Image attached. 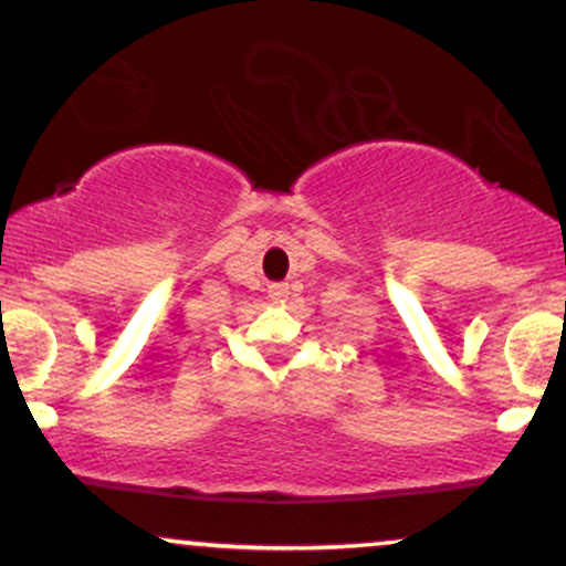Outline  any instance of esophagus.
<instances>
[{
  "label": "esophagus",
  "mask_w": 566,
  "mask_h": 566,
  "mask_svg": "<svg viewBox=\"0 0 566 566\" xmlns=\"http://www.w3.org/2000/svg\"><path fill=\"white\" fill-rule=\"evenodd\" d=\"M269 297L274 303H287V297H290V284H284V282H276V284H271L269 287Z\"/></svg>",
  "instance_id": "34e87169"
}]
</instances>
